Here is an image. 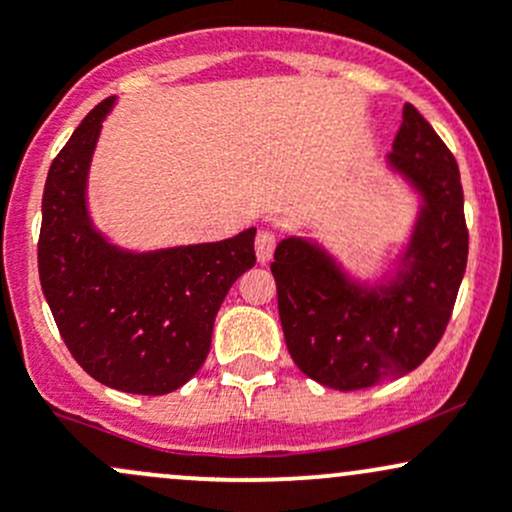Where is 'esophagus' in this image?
<instances>
[{"label":"esophagus","instance_id":"34e87169","mask_svg":"<svg viewBox=\"0 0 512 512\" xmlns=\"http://www.w3.org/2000/svg\"><path fill=\"white\" fill-rule=\"evenodd\" d=\"M256 258L258 263H268L273 256V249H276V234L268 232V229H261L256 234Z\"/></svg>","mask_w":512,"mask_h":512}]
</instances>
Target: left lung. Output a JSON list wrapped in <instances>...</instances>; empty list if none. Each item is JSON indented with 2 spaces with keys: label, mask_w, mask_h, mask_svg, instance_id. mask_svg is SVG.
I'll list each match as a JSON object with an SVG mask.
<instances>
[{
  "label": "left lung",
  "mask_w": 512,
  "mask_h": 512,
  "mask_svg": "<svg viewBox=\"0 0 512 512\" xmlns=\"http://www.w3.org/2000/svg\"><path fill=\"white\" fill-rule=\"evenodd\" d=\"M386 166L415 192L417 212L383 276H354L312 236H285L273 254L285 344L327 388H368L420 366L447 329L466 271L459 166L412 104Z\"/></svg>",
  "instance_id": "1"
}]
</instances>
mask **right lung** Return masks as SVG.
Masks as SVG:
<instances>
[{
    "instance_id": "obj_1",
    "label": "right lung",
    "mask_w": 512,
    "mask_h": 512,
    "mask_svg": "<svg viewBox=\"0 0 512 512\" xmlns=\"http://www.w3.org/2000/svg\"><path fill=\"white\" fill-rule=\"evenodd\" d=\"M114 104L117 97L97 104L51 163L38 276L60 337L95 381L166 395L205 364L219 307L256 263V229L151 251L112 244L90 217L87 180Z\"/></svg>"
}]
</instances>
